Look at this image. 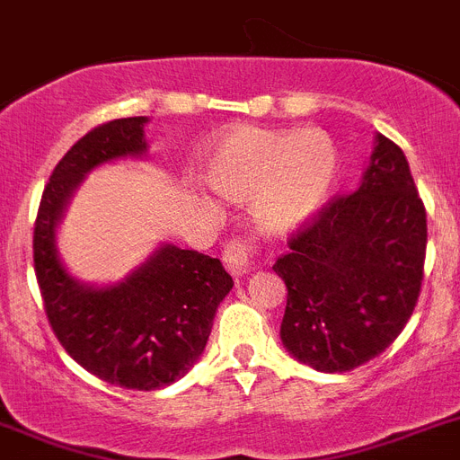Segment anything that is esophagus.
I'll return each instance as SVG.
<instances>
[{"instance_id": "1", "label": "esophagus", "mask_w": 460, "mask_h": 460, "mask_svg": "<svg viewBox=\"0 0 460 460\" xmlns=\"http://www.w3.org/2000/svg\"><path fill=\"white\" fill-rule=\"evenodd\" d=\"M254 254H257V248H254V241L250 236H236L231 238L222 250V260L224 266L229 269L234 276H241L252 266Z\"/></svg>"}]
</instances>
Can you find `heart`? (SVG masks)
I'll use <instances>...</instances> for the list:
<instances>
[{
  "mask_svg": "<svg viewBox=\"0 0 460 460\" xmlns=\"http://www.w3.org/2000/svg\"><path fill=\"white\" fill-rule=\"evenodd\" d=\"M337 161V146L318 128L295 133L241 126L212 154L208 177L231 199H252L261 229L289 234L323 206Z\"/></svg>",
  "mask_w": 460,
  "mask_h": 460,
  "instance_id": "obj_1",
  "label": "heart"
}]
</instances>
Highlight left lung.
Returning a JSON list of instances; mask_svg holds the SVG:
<instances>
[{
    "instance_id": "8db88e82",
    "label": "left lung",
    "mask_w": 460,
    "mask_h": 460,
    "mask_svg": "<svg viewBox=\"0 0 460 460\" xmlns=\"http://www.w3.org/2000/svg\"><path fill=\"white\" fill-rule=\"evenodd\" d=\"M426 243V206L407 158L379 135L360 187L296 226L273 264L288 285L285 349L332 374L384 353L419 302Z\"/></svg>"
}]
</instances>
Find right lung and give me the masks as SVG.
I'll use <instances>...</instances> for the list:
<instances>
[{
  "instance_id": "obj_1",
  "label": "right lung",
  "mask_w": 460,
  "mask_h": 460,
  "mask_svg": "<svg viewBox=\"0 0 460 460\" xmlns=\"http://www.w3.org/2000/svg\"><path fill=\"white\" fill-rule=\"evenodd\" d=\"M145 121L100 123L72 145L46 182L32 236L34 273L58 341L93 376L130 391H156L189 372L234 285L222 261L175 245L105 289L75 283L58 261L53 231L67 196L95 165L145 152Z\"/></svg>"
}]
</instances>
